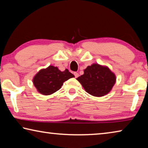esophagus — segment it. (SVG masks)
<instances>
[{
  "label": "esophagus",
  "instance_id": "1",
  "mask_svg": "<svg viewBox=\"0 0 148 148\" xmlns=\"http://www.w3.org/2000/svg\"><path fill=\"white\" fill-rule=\"evenodd\" d=\"M74 76H75V77H76V78H77V77L79 76V74L77 73V72H74Z\"/></svg>",
  "mask_w": 148,
  "mask_h": 148
}]
</instances>
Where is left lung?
Segmentation results:
<instances>
[{
  "instance_id": "obj_1",
  "label": "left lung",
  "mask_w": 148,
  "mask_h": 148,
  "mask_svg": "<svg viewBox=\"0 0 148 148\" xmlns=\"http://www.w3.org/2000/svg\"><path fill=\"white\" fill-rule=\"evenodd\" d=\"M86 91L95 97H102L111 91L116 83L115 74L108 67L92 64L77 78Z\"/></svg>"
}]
</instances>
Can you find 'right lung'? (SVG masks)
I'll return each instance as SVG.
<instances>
[{"label":"right lung","instance_id":"add662e5","mask_svg":"<svg viewBox=\"0 0 148 148\" xmlns=\"http://www.w3.org/2000/svg\"><path fill=\"white\" fill-rule=\"evenodd\" d=\"M74 77L68 69L61 72L56 66H49L35 75L33 84L40 93L49 95L58 91L65 81Z\"/></svg>","mask_w":148,"mask_h":148}]
</instances>
